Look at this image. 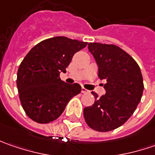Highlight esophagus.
<instances>
[{"label":"esophagus","instance_id":"1","mask_svg":"<svg viewBox=\"0 0 155 155\" xmlns=\"http://www.w3.org/2000/svg\"><path fill=\"white\" fill-rule=\"evenodd\" d=\"M81 92H82V93H88V92H90V91H89L88 90H86L85 88H84V87H83V88H82V90H81Z\"/></svg>","mask_w":155,"mask_h":155}]
</instances>
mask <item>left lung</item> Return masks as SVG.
<instances>
[{"label":"left lung","instance_id":"1","mask_svg":"<svg viewBox=\"0 0 155 155\" xmlns=\"http://www.w3.org/2000/svg\"><path fill=\"white\" fill-rule=\"evenodd\" d=\"M98 66V77L105 79V95L98 98L91 92L95 103L84 109V116L90 128L108 132L119 128L128 120L140 103L144 90L138 64L122 48L115 45L89 43Z\"/></svg>","mask_w":155,"mask_h":155}]
</instances>
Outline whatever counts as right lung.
<instances>
[{"mask_svg": "<svg viewBox=\"0 0 155 155\" xmlns=\"http://www.w3.org/2000/svg\"><path fill=\"white\" fill-rule=\"evenodd\" d=\"M87 42L58 36L33 46L21 63L17 88L23 110L39 123H49L61 116L69 101L81 92L78 84H70L59 78L76 52Z\"/></svg>", "mask_w": 155, "mask_h": 155, "instance_id": "1", "label": "right lung"}]
</instances>
